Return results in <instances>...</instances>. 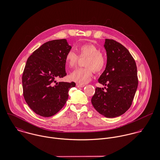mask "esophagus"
<instances>
[{
    "label": "esophagus",
    "mask_w": 160,
    "mask_h": 160,
    "mask_svg": "<svg viewBox=\"0 0 160 160\" xmlns=\"http://www.w3.org/2000/svg\"><path fill=\"white\" fill-rule=\"evenodd\" d=\"M85 85L84 84H76V87L77 88H82L84 87Z\"/></svg>",
    "instance_id": "1"
}]
</instances>
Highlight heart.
Listing matches in <instances>:
<instances>
[{
  "mask_svg": "<svg viewBox=\"0 0 160 160\" xmlns=\"http://www.w3.org/2000/svg\"><path fill=\"white\" fill-rule=\"evenodd\" d=\"M78 55L72 50H69L65 56V63L69 68H76L80 58H86L85 68L77 69L69 76L71 81L80 84L89 82L93 77V71L102 72L107 67V58L100 49L92 43H86L77 48Z\"/></svg>",
  "mask_w": 160,
  "mask_h": 160,
  "instance_id": "1",
  "label": "heart"
}]
</instances>
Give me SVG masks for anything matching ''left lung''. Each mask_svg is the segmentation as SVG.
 Masks as SVG:
<instances>
[{
	"instance_id": "1",
	"label": "left lung",
	"mask_w": 160,
	"mask_h": 160,
	"mask_svg": "<svg viewBox=\"0 0 160 160\" xmlns=\"http://www.w3.org/2000/svg\"><path fill=\"white\" fill-rule=\"evenodd\" d=\"M107 65L92 97L94 108L107 118L124 114L131 107L138 86L137 66L129 50L113 39H106Z\"/></svg>"
}]
</instances>
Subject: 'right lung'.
Segmentation results:
<instances>
[{
    "label": "right lung",
    "instance_id": "1",
    "mask_svg": "<svg viewBox=\"0 0 160 160\" xmlns=\"http://www.w3.org/2000/svg\"><path fill=\"white\" fill-rule=\"evenodd\" d=\"M65 39L48 41L28 58L22 76L23 96L36 114L50 117L58 113L68 98L74 82H57L67 75L65 56L70 50Z\"/></svg>",
    "mask_w": 160,
    "mask_h": 160
}]
</instances>
